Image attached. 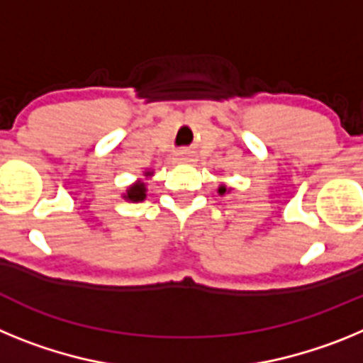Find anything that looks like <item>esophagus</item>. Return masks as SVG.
Returning a JSON list of instances; mask_svg holds the SVG:
<instances>
[{"label": "esophagus", "instance_id": "34e87169", "mask_svg": "<svg viewBox=\"0 0 363 363\" xmlns=\"http://www.w3.org/2000/svg\"><path fill=\"white\" fill-rule=\"evenodd\" d=\"M172 160H174L176 163H189L191 162V156H189L187 152H178Z\"/></svg>", "mask_w": 363, "mask_h": 363}]
</instances>
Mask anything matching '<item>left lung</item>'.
Returning <instances> with one entry per match:
<instances>
[{"instance_id":"obj_1","label":"left lung","mask_w":363,"mask_h":363,"mask_svg":"<svg viewBox=\"0 0 363 363\" xmlns=\"http://www.w3.org/2000/svg\"><path fill=\"white\" fill-rule=\"evenodd\" d=\"M227 191H229V189H227L225 185H220V187H218V192H220V194H225Z\"/></svg>"}]
</instances>
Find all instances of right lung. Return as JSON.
Listing matches in <instances>:
<instances>
[{"label": "right lung", "instance_id": "add662e5", "mask_svg": "<svg viewBox=\"0 0 363 363\" xmlns=\"http://www.w3.org/2000/svg\"><path fill=\"white\" fill-rule=\"evenodd\" d=\"M150 174H152V172H145V176H150ZM145 192H147L145 184H143L142 179H140V182H136V184H133L129 189H127V192L123 194V198L129 201H143L147 196Z\"/></svg>", "mask_w": 363, "mask_h": 363}]
</instances>
